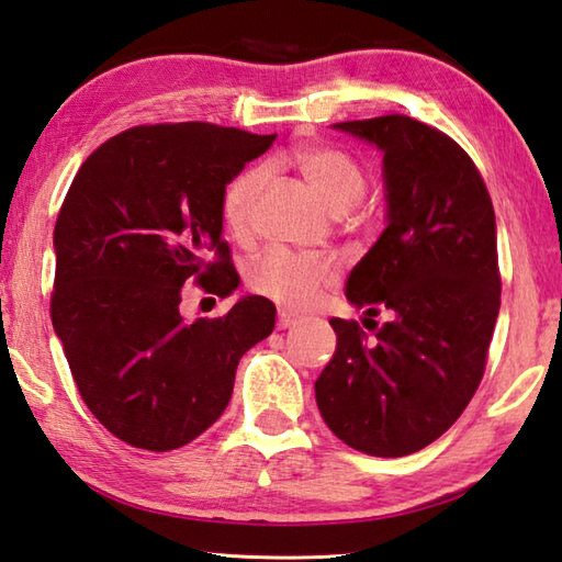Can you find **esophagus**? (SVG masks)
Returning <instances> with one entry per match:
<instances>
[{"label":"esophagus","mask_w":562,"mask_h":562,"mask_svg":"<svg viewBox=\"0 0 562 562\" xmlns=\"http://www.w3.org/2000/svg\"><path fill=\"white\" fill-rule=\"evenodd\" d=\"M297 324V316H292V314H288V312H280L278 314V329L282 331V329H290V326H294Z\"/></svg>","instance_id":"esophagus-1"}]
</instances>
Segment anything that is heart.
I'll return each mask as SVG.
<instances>
[{"instance_id":"heart-1","label":"heart","mask_w":562,"mask_h":562,"mask_svg":"<svg viewBox=\"0 0 562 562\" xmlns=\"http://www.w3.org/2000/svg\"><path fill=\"white\" fill-rule=\"evenodd\" d=\"M284 161L307 181L326 209L341 216L361 201L366 175L349 151L324 142H300L284 151ZM265 171L248 167L233 177L221 196V216L233 236H248L255 201L260 196ZM336 268L331 260L274 248L250 265L248 284L252 292L272 300L288 312H307L331 288Z\"/></svg>"}]
</instances>
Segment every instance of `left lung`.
<instances>
[{"label": "left lung", "instance_id": "1", "mask_svg": "<svg viewBox=\"0 0 562 562\" xmlns=\"http://www.w3.org/2000/svg\"><path fill=\"white\" fill-rule=\"evenodd\" d=\"M334 127L383 149L387 226L346 297L391 322L371 341L359 322L329 319L336 353L316 405L353 450L405 457L450 430L482 383L502 304L494 206L472 157L437 127L397 112Z\"/></svg>", "mask_w": 562, "mask_h": 562}]
</instances>
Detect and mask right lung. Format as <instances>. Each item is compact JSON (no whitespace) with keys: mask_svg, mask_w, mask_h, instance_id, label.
Masks as SVG:
<instances>
[{"mask_svg":"<svg viewBox=\"0 0 562 562\" xmlns=\"http://www.w3.org/2000/svg\"><path fill=\"white\" fill-rule=\"evenodd\" d=\"M274 135L211 122L137 125L103 142L60 203L50 322L78 393L117 440L169 452L226 411L240 356L274 329V304L236 302L187 324L183 284L238 288L221 196Z\"/></svg>","mask_w":562,"mask_h":562,"instance_id":"obj_1","label":"right lung"}]
</instances>
